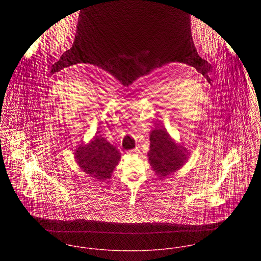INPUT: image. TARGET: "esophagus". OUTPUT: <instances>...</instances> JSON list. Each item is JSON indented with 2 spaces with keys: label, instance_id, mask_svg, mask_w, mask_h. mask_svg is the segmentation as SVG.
Wrapping results in <instances>:
<instances>
[{
  "label": "esophagus",
  "instance_id": "esophagus-1",
  "mask_svg": "<svg viewBox=\"0 0 261 261\" xmlns=\"http://www.w3.org/2000/svg\"><path fill=\"white\" fill-rule=\"evenodd\" d=\"M128 152H129V153H139V152H140V149H139V148H135V149L129 150Z\"/></svg>",
  "mask_w": 261,
  "mask_h": 261
}]
</instances>
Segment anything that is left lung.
Returning <instances> with one entry per match:
<instances>
[{"mask_svg":"<svg viewBox=\"0 0 261 261\" xmlns=\"http://www.w3.org/2000/svg\"><path fill=\"white\" fill-rule=\"evenodd\" d=\"M190 151L177 143L166 128H154L149 133V165L161 178L179 171L189 160Z\"/></svg>","mask_w":261,"mask_h":261,"instance_id":"8db88e82","label":"left lung"}]
</instances>
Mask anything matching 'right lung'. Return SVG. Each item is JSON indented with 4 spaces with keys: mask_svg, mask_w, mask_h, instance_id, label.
<instances>
[{
    "mask_svg": "<svg viewBox=\"0 0 261 261\" xmlns=\"http://www.w3.org/2000/svg\"><path fill=\"white\" fill-rule=\"evenodd\" d=\"M75 162L94 181L111 179L120 161V153L101 136L93 137L88 144H80L74 149Z\"/></svg>",
    "mask_w": 261,
    "mask_h": 261,
    "instance_id": "obj_1",
    "label": "right lung"
}]
</instances>
